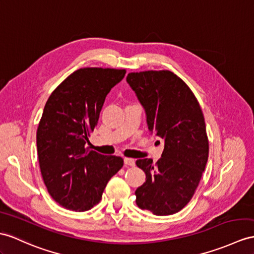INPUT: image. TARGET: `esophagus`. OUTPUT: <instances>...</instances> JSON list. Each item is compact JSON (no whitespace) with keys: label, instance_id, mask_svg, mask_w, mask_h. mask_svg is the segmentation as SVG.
Listing matches in <instances>:
<instances>
[{"label":"esophagus","instance_id":"1","mask_svg":"<svg viewBox=\"0 0 254 254\" xmlns=\"http://www.w3.org/2000/svg\"><path fill=\"white\" fill-rule=\"evenodd\" d=\"M124 163H125L126 166H130V167H133L135 165L134 163V159L132 158H128V157H125L124 158Z\"/></svg>","mask_w":254,"mask_h":254}]
</instances>
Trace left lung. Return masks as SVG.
I'll return each instance as SVG.
<instances>
[{
	"instance_id": "8db88e82",
	"label": "left lung",
	"mask_w": 254,
	"mask_h": 254,
	"mask_svg": "<svg viewBox=\"0 0 254 254\" xmlns=\"http://www.w3.org/2000/svg\"><path fill=\"white\" fill-rule=\"evenodd\" d=\"M127 83L145 110L148 130L164 141L155 164L151 158L135 162L146 176L135 190V202L155 215L177 213L191 199L206 168L209 141L202 111L171 71L129 73Z\"/></svg>"
}]
</instances>
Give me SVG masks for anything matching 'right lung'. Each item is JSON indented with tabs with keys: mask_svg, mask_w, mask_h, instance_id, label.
Listing matches in <instances>:
<instances>
[{
	"mask_svg": "<svg viewBox=\"0 0 254 254\" xmlns=\"http://www.w3.org/2000/svg\"><path fill=\"white\" fill-rule=\"evenodd\" d=\"M126 70L83 67L67 76L45 104L36 131L40 169L49 195L60 206L87 211L101 200L119 171L120 156L86 147L107 95Z\"/></svg>",
	"mask_w": 254,
	"mask_h": 254,
	"instance_id": "add662e5",
	"label": "right lung"
}]
</instances>
